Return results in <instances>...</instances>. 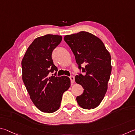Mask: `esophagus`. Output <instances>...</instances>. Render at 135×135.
Masks as SVG:
<instances>
[{"label": "esophagus", "instance_id": "esophagus-1", "mask_svg": "<svg viewBox=\"0 0 135 135\" xmlns=\"http://www.w3.org/2000/svg\"><path fill=\"white\" fill-rule=\"evenodd\" d=\"M69 78L70 79V82H71V83H74L75 82V77L74 76H70L69 77Z\"/></svg>", "mask_w": 135, "mask_h": 135}]
</instances>
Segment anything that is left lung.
<instances>
[{
  "label": "left lung",
  "mask_w": 135,
  "mask_h": 135,
  "mask_svg": "<svg viewBox=\"0 0 135 135\" xmlns=\"http://www.w3.org/2000/svg\"><path fill=\"white\" fill-rule=\"evenodd\" d=\"M64 40L74 54L80 70L75 81L84 89L83 94L76 97L77 102L84 109L95 108L107 90L112 72L109 52L100 38L88 32L66 35Z\"/></svg>",
  "instance_id": "left-lung-1"
}]
</instances>
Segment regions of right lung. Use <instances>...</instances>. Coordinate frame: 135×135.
Wrapping results in <instances>:
<instances>
[{
  "instance_id": "add662e5",
  "label": "right lung",
  "mask_w": 135,
  "mask_h": 135,
  "mask_svg": "<svg viewBox=\"0 0 135 135\" xmlns=\"http://www.w3.org/2000/svg\"><path fill=\"white\" fill-rule=\"evenodd\" d=\"M61 35L47 34L35 38L22 60V80L30 98L42 112L51 113L60 106L62 95L70 86L68 76H56L57 68L51 56L60 43ZM56 71L55 76L49 74Z\"/></svg>"
}]
</instances>
